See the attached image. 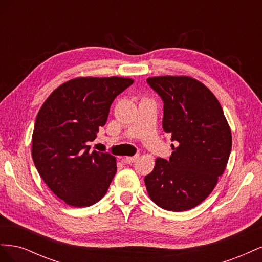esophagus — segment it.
<instances>
[{
    "label": "esophagus",
    "instance_id": "esophagus-1",
    "mask_svg": "<svg viewBox=\"0 0 262 262\" xmlns=\"http://www.w3.org/2000/svg\"><path fill=\"white\" fill-rule=\"evenodd\" d=\"M139 158V155H136V156H126L123 158V162L124 163H128V164H132L136 162Z\"/></svg>",
    "mask_w": 262,
    "mask_h": 262
}]
</instances>
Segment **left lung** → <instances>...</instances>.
<instances>
[{
	"instance_id": "obj_1",
	"label": "left lung",
	"mask_w": 262,
	"mask_h": 262,
	"mask_svg": "<svg viewBox=\"0 0 262 262\" xmlns=\"http://www.w3.org/2000/svg\"><path fill=\"white\" fill-rule=\"evenodd\" d=\"M164 100L163 129L177 141L169 161L156 158L144 181L148 196L165 210L181 212L199 205L224 172L232 132L217 98L187 75L147 78Z\"/></svg>"
}]
</instances>
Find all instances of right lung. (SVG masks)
Here are the masks:
<instances>
[{
	"mask_svg": "<svg viewBox=\"0 0 262 262\" xmlns=\"http://www.w3.org/2000/svg\"><path fill=\"white\" fill-rule=\"evenodd\" d=\"M132 78L81 76L57 87L37 115L31 156L51 191L75 208L104 196L117 171L116 157L93 150L89 142L105 125L117 95Z\"/></svg>",
	"mask_w": 262,
	"mask_h": 262,
	"instance_id": "add662e5",
	"label": "right lung"
}]
</instances>
